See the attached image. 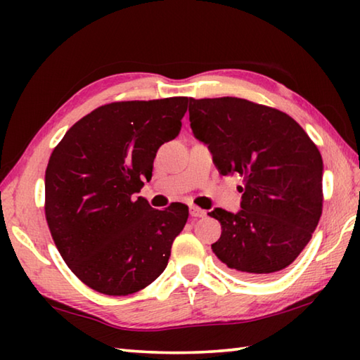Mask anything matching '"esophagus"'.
I'll use <instances>...</instances> for the list:
<instances>
[{
	"instance_id": "obj_1",
	"label": "esophagus",
	"mask_w": 360,
	"mask_h": 360,
	"mask_svg": "<svg viewBox=\"0 0 360 360\" xmlns=\"http://www.w3.org/2000/svg\"><path fill=\"white\" fill-rule=\"evenodd\" d=\"M191 216H192L193 219L205 217V216H206V211H203L202 208H198V206H191Z\"/></svg>"
}]
</instances>
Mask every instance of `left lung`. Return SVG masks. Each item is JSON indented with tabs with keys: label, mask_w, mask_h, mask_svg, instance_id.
<instances>
[{
	"label": "left lung",
	"mask_w": 360,
	"mask_h": 360,
	"mask_svg": "<svg viewBox=\"0 0 360 360\" xmlns=\"http://www.w3.org/2000/svg\"><path fill=\"white\" fill-rule=\"evenodd\" d=\"M188 119L219 173L243 178L241 210L210 212L222 227L212 252L241 276H275L318 227L324 172L319 149L290 115L235 96L191 98Z\"/></svg>",
	"instance_id": "8db88e82"
}]
</instances>
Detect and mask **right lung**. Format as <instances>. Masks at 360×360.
I'll use <instances>...</instances> for the list:
<instances>
[{
	"instance_id": "add662e5",
	"label": "right lung",
	"mask_w": 360,
	"mask_h": 360,
	"mask_svg": "<svg viewBox=\"0 0 360 360\" xmlns=\"http://www.w3.org/2000/svg\"><path fill=\"white\" fill-rule=\"evenodd\" d=\"M191 98L117 101L77 120L46 169V221L70 270L105 295L144 289L168 265L188 208L135 197L163 143L181 131Z\"/></svg>"
}]
</instances>
